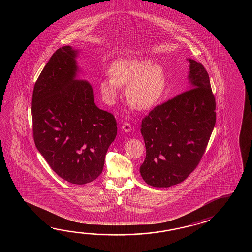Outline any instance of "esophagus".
<instances>
[{
    "instance_id": "34e87169",
    "label": "esophagus",
    "mask_w": 252,
    "mask_h": 252,
    "mask_svg": "<svg viewBox=\"0 0 252 252\" xmlns=\"http://www.w3.org/2000/svg\"><path fill=\"white\" fill-rule=\"evenodd\" d=\"M122 128H123V130H124V132H129L130 130H131V126H130V124H128V123H124L123 125H122Z\"/></svg>"
}]
</instances>
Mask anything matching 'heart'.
<instances>
[{
  "instance_id": "heart-1",
  "label": "heart",
  "mask_w": 252,
  "mask_h": 252,
  "mask_svg": "<svg viewBox=\"0 0 252 252\" xmlns=\"http://www.w3.org/2000/svg\"><path fill=\"white\" fill-rule=\"evenodd\" d=\"M110 78L100 82L104 101L112 104L117 99L118 86L126 87L128 105L143 111L158 101L166 88L165 70L150 59H120L109 69Z\"/></svg>"
}]
</instances>
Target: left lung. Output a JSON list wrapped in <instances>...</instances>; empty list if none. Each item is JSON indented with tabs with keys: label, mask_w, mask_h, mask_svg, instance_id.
I'll use <instances>...</instances> for the list:
<instances>
[{
	"label": "left lung",
	"mask_w": 252,
	"mask_h": 252,
	"mask_svg": "<svg viewBox=\"0 0 252 252\" xmlns=\"http://www.w3.org/2000/svg\"><path fill=\"white\" fill-rule=\"evenodd\" d=\"M188 60L189 90L157 105L140 125L146 158L139 172L154 188L188 178L202 159L216 122L209 75L201 63Z\"/></svg>",
	"instance_id": "1"
}]
</instances>
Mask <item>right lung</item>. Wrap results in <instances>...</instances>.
I'll return each mask as SVG.
<instances>
[{
  "mask_svg": "<svg viewBox=\"0 0 252 252\" xmlns=\"http://www.w3.org/2000/svg\"><path fill=\"white\" fill-rule=\"evenodd\" d=\"M77 51L59 48L33 89V139L59 177L85 185L101 175L108 148L117 135L112 113L97 107L92 86L76 80Z\"/></svg>",
  "mask_w": 252,
  "mask_h": 252,
  "instance_id": "add662e5",
  "label": "right lung"
}]
</instances>
